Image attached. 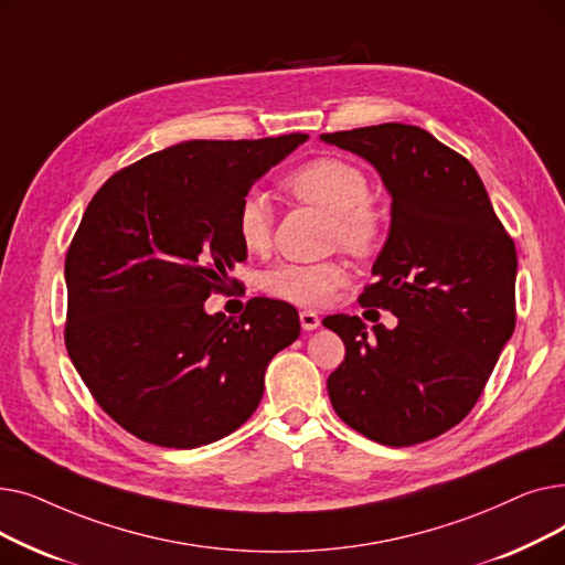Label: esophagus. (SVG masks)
Returning <instances> with one entry per match:
<instances>
[{
	"instance_id": "1",
	"label": "esophagus",
	"mask_w": 565,
	"mask_h": 565,
	"mask_svg": "<svg viewBox=\"0 0 565 565\" xmlns=\"http://www.w3.org/2000/svg\"><path fill=\"white\" fill-rule=\"evenodd\" d=\"M300 324H302L305 332H311V330H316L318 324H320V318H318L316 311L305 309V311H300Z\"/></svg>"
}]
</instances>
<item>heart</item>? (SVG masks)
<instances>
[{"instance_id": "1", "label": "heart", "mask_w": 565, "mask_h": 565, "mask_svg": "<svg viewBox=\"0 0 565 565\" xmlns=\"http://www.w3.org/2000/svg\"><path fill=\"white\" fill-rule=\"evenodd\" d=\"M288 194L332 213V243L348 252L371 254L384 228L380 207L371 199V181L362 167L345 158L322 156L300 164L284 181ZM275 215L260 190H249L235 207V235L249 254L273 245ZM350 267L341 258L320 263H284L263 277V290L300 307L328 305L337 288L348 284Z\"/></svg>"}]
</instances>
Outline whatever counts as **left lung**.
<instances>
[{
    "label": "left lung",
    "mask_w": 565,
    "mask_h": 565,
    "mask_svg": "<svg viewBox=\"0 0 565 565\" xmlns=\"http://www.w3.org/2000/svg\"><path fill=\"white\" fill-rule=\"evenodd\" d=\"M369 160L392 194V228L362 307L398 318L394 330L328 316L345 343L328 377L339 417L387 447H412L458 426L515 330V243L481 175L430 132L382 124L324 132Z\"/></svg>",
    "instance_id": "8db88e82"
}]
</instances>
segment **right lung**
<instances>
[{"label":"right lung","instance_id":"obj_1","mask_svg":"<svg viewBox=\"0 0 565 565\" xmlns=\"http://www.w3.org/2000/svg\"><path fill=\"white\" fill-rule=\"evenodd\" d=\"M307 135L192 139L109 175L66 254L64 341L109 417L167 449H196L241 428L263 375L300 337L292 305L252 298L241 320L207 316L247 258L235 207Z\"/></svg>","mask_w":565,"mask_h":565}]
</instances>
